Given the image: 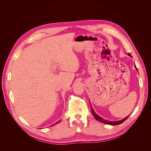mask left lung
I'll return each instance as SVG.
<instances>
[{"mask_svg": "<svg viewBox=\"0 0 151 151\" xmlns=\"http://www.w3.org/2000/svg\"><path fill=\"white\" fill-rule=\"evenodd\" d=\"M128 55H129V56L132 57L131 55H130V53H128ZM135 68H137H137L136 67H135ZM91 112H92L93 115H94V118H96V119L98 121H99V122H101L104 123H106V124H107V125H120V124H121V123H122L123 122L125 121V120L127 119V118H128V117L129 116H127L126 118H123V119H122V120H120V121H115H115H112V122H111V121H108V120H104L103 118L100 117L99 115H98L97 114L94 112V109H93L92 106H91Z\"/></svg>", "mask_w": 151, "mask_h": 151, "instance_id": "left-lung-1", "label": "left lung"}]
</instances>
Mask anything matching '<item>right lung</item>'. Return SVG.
I'll return each instance as SVG.
<instances>
[{"label":"right lung","mask_w":151,"mask_h":151,"mask_svg":"<svg viewBox=\"0 0 151 151\" xmlns=\"http://www.w3.org/2000/svg\"><path fill=\"white\" fill-rule=\"evenodd\" d=\"M58 122H60V121H58V122H57V123H55V124H53V125H55V124H57V123H58Z\"/></svg>","instance_id":"1"}]
</instances>
